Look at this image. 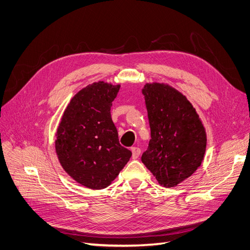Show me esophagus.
<instances>
[{
    "mask_svg": "<svg viewBox=\"0 0 250 250\" xmlns=\"http://www.w3.org/2000/svg\"><path fill=\"white\" fill-rule=\"evenodd\" d=\"M131 152H132V158L133 159H137L139 157V155H141V148L136 147V146H133L131 148Z\"/></svg>",
    "mask_w": 250,
    "mask_h": 250,
    "instance_id": "obj_1",
    "label": "esophagus"
}]
</instances>
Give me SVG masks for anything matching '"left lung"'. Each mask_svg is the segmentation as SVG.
<instances>
[{
  "mask_svg": "<svg viewBox=\"0 0 250 250\" xmlns=\"http://www.w3.org/2000/svg\"><path fill=\"white\" fill-rule=\"evenodd\" d=\"M151 141L142 161L158 183L175 187L201 165L206 133L196 109L174 88L160 83L143 89Z\"/></svg>",
  "mask_w": 250,
  "mask_h": 250,
  "instance_id": "8db88e82",
  "label": "left lung"
}]
</instances>
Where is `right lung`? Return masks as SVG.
<instances>
[{
  "mask_svg": "<svg viewBox=\"0 0 250 250\" xmlns=\"http://www.w3.org/2000/svg\"><path fill=\"white\" fill-rule=\"evenodd\" d=\"M119 89L104 82L83 88L68 104L57 129L59 162L76 182L92 189L111 185L132 155L120 145L111 117Z\"/></svg>",
  "mask_w": 250,
  "mask_h": 250,
  "instance_id": "right-lung-1",
  "label": "right lung"
}]
</instances>
